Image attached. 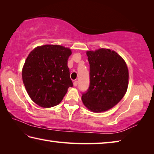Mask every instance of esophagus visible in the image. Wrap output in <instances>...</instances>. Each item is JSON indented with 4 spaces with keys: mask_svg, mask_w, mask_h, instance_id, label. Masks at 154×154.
I'll return each instance as SVG.
<instances>
[{
    "mask_svg": "<svg viewBox=\"0 0 154 154\" xmlns=\"http://www.w3.org/2000/svg\"><path fill=\"white\" fill-rule=\"evenodd\" d=\"M77 85H78V81L77 80H75V81L74 82V87H77Z\"/></svg>",
    "mask_w": 154,
    "mask_h": 154,
    "instance_id": "obj_1",
    "label": "esophagus"
}]
</instances>
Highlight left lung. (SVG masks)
Listing matches in <instances>:
<instances>
[{"mask_svg": "<svg viewBox=\"0 0 154 154\" xmlns=\"http://www.w3.org/2000/svg\"><path fill=\"white\" fill-rule=\"evenodd\" d=\"M87 55L90 65V85L82 93V101L91 111L105 112L115 106L127 91V66L117 53L110 49L87 51Z\"/></svg>", "mask_w": 154, "mask_h": 154, "instance_id": "1", "label": "left lung"}]
</instances>
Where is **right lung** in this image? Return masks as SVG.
<instances>
[{
    "label": "right lung",
    "mask_w": 154,
    "mask_h": 154,
    "mask_svg": "<svg viewBox=\"0 0 154 154\" xmlns=\"http://www.w3.org/2000/svg\"><path fill=\"white\" fill-rule=\"evenodd\" d=\"M69 48L47 45L31 51L24 63L22 79L32 100L39 106L51 107L58 105L73 87L67 59Z\"/></svg>",
    "instance_id": "add662e5"
}]
</instances>
